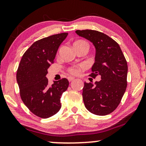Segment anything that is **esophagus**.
I'll list each match as a JSON object with an SVG mask.
<instances>
[{"mask_svg":"<svg viewBox=\"0 0 146 146\" xmlns=\"http://www.w3.org/2000/svg\"><path fill=\"white\" fill-rule=\"evenodd\" d=\"M75 80V78H73V77H68V80L69 82L73 81V80Z\"/></svg>","mask_w":146,"mask_h":146,"instance_id":"esophagus-1","label":"esophagus"}]
</instances>
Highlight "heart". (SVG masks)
<instances>
[{
  "instance_id": "heart-1",
  "label": "heart",
  "mask_w": 146,
  "mask_h": 146,
  "mask_svg": "<svg viewBox=\"0 0 146 146\" xmlns=\"http://www.w3.org/2000/svg\"><path fill=\"white\" fill-rule=\"evenodd\" d=\"M78 42H84V43H86L85 42H83V41H78L76 42H75L74 44L75 43H78ZM82 68V66H71V67H69L68 68V72L70 73V74H72V75H78L79 73H80V70H81V68Z\"/></svg>"
}]
</instances>
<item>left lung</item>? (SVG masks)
<instances>
[{"label": "left lung", "mask_w": 146, "mask_h": 146, "mask_svg": "<svg viewBox=\"0 0 146 146\" xmlns=\"http://www.w3.org/2000/svg\"><path fill=\"white\" fill-rule=\"evenodd\" d=\"M75 33L91 42L96 53L90 76L101 80L84 82L82 97L85 107L97 115H108L117 108L127 87L128 64L118 43L95 30H77Z\"/></svg>", "instance_id": "obj_1"}]
</instances>
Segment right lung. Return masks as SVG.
I'll return each mask as SVG.
<instances>
[{
	"mask_svg": "<svg viewBox=\"0 0 146 146\" xmlns=\"http://www.w3.org/2000/svg\"><path fill=\"white\" fill-rule=\"evenodd\" d=\"M67 36V33H58L35 42L23 54L18 66L16 80L21 98L30 111L41 118H48L59 111L60 98L69 84L67 79L62 78L49 86L46 77Z\"/></svg>",
	"mask_w": 146,
	"mask_h": 146,
	"instance_id": "obj_1",
	"label": "right lung"
}]
</instances>
